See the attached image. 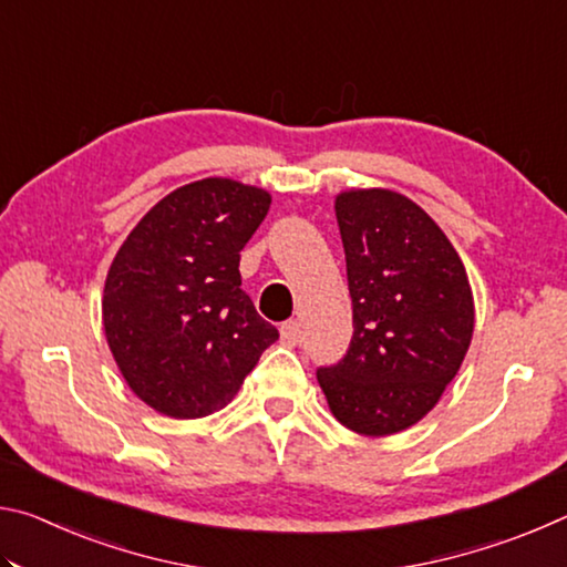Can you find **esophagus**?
<instances>
[{"instance_id": "esophagus-1", "label": "esophagus", "mask_w": 567, "mask_h": 567, "mask_svg": "<svg viewBox=\"0 0 567 567\" xmlns=\"http://www.w3.org/2000/svg\"><path fill=\"white\" fill-rule=\"evenodd\" d=\"M280 338L287 344V348H295L300 342V322L297 320H287L280 328Z\"/></svg>"}]
</instances>
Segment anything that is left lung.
Segmentation results:
<instances>
[{
    "label": "left lung",
    "instance_id": "8db88e82",
    "mask_svg": "<svg viewBox=\"0 0 567 567\" xmlns=\"http://www.w3.org/2000/svg\"><path fill=\"white\" fill-rule=\"evenodd\" d=\"M348 262L352 342L318 382L352 433L385 437L420 422L457 375L475 330L465 265L425 209L385 187L334 197Z\"/></svg>",
    "mask_w": 567,
    "mask_h": 567
}]
</instances>
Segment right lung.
Instances as JSON below:
<instances>
[{
  "label": "right lung",
  "mask_w": 567,
  "mask_h": 567,
  "mask_svg": "<svg viewBox=\"0 0 567 567\" xmlns=\"http://www.w3.org/2000/svg\"><path fill=\"white\" fill-rule=\"evenodd\" d=\"M270 192L205 177L162 197L110 265L104 338L130 390L167 417L223 410L280 338L239 277V249L270 209Z\"/></svg>",
  "instance_id": "1"
}]
</instances>
